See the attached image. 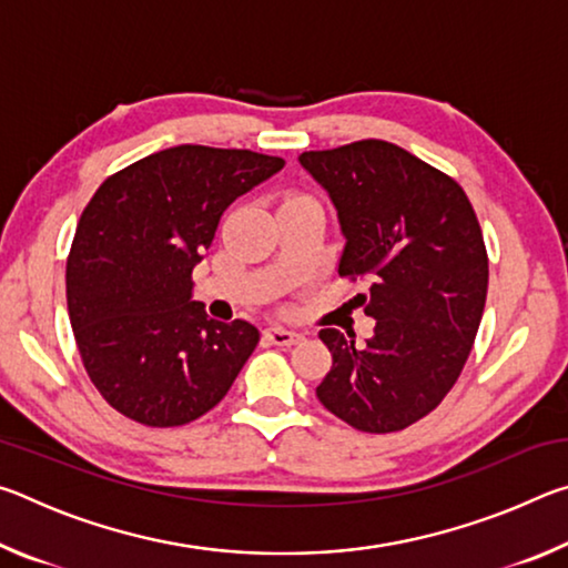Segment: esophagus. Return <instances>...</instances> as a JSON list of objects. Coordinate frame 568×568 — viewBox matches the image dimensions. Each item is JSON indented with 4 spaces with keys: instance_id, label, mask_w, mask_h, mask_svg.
Returning a JSON list of instances; mask_svg holds the SVG:
<instances>
[{
    "instance_id": "34e87169",
    "label": "esophagus",
    "mask_w": 568,
    "mask_h": 568,
    "mask_svg": "<svg viewBox=\"0 0 568 568\" xmlns=\"http://www.w3.org/2000/svg\"><path fill=\"white\" fill-rule=\"evenodd\" d=\"M265 333L275 345H295V343L303 341V333L287 331V328H283V325H271V328H267Z\"/></svg>"
}]
</instances>
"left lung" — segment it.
Segmentation results:
<instances>
[{"mask_svg": "<svg viewBox=\"0 0 568 568\" xmlns=\"http://www.w3.org/2000/svg\"><path fill=\"white\" fill-rule=\"evenodd\" d=\"M297 162L338 210V273L368 283L355 303L376 321L365 343L321 331L333 368L315 393L365 434L400 430L444 400L474 345L488 287L476 213L458 182L390 142Z\"/></svg>", "mask_w": 568, "mask_h": 568, "instance_id": "8db88e82", "label": "left lung"}]
</instances>
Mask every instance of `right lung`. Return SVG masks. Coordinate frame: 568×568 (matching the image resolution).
<instances>
[{"mask_svg":"<svg viewBox=\"0 0 568 568\" xmlns=\"http://www.w3.org/2000/svg\"><path fill=\"white\" fill-rule=\"evenodd\" d=\"M285 160L178 145L108 178L84 207L67 261V307L94 388L155 428L203 416L261 341L247 321L210 318L192 267L225 210Z\"/></svg>","mask_w":568,"mask_h":568,"instance_id":"1","label":"right lung"}]
</instances>
